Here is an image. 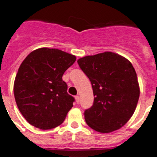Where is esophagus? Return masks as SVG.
<instances>
[{
    "instance_id": "34e87169",
    "label": "esophagus",
    "mask_w": 157,
    "mask_h": 157,
    "mask_svg": "<svg viewBox=\"0 0 157 157\" xmlns=\"http://www.w3.org/2000/svg\"><path fill=\"white\" fill-rule=\"evenodd\" d=\"M75 98H76V103L79 104V103H80V96H79V95H76V96L75 97Z\"/></svg>"
}]
</instances>
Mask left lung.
Listing matches in <instances>:
<instances>
[{"instance_id": "obj_1", "label": "left lung", "mask_w": 157, "mask_h": 157, "mask_svg": "<svg viewBox=\"0 0 157 157\" xmlns=\"http://www.w3.org/2000/svg\"><path fill=\"white\" fill-rule=\"evenodd\" d=\"M77 63L94 92V104L84 113L88 126L101 133L121 128L134 114L140 98L132 63L109 52L83 57Z\"/></svg>"}]
</instances>
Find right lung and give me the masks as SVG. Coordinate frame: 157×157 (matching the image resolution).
Masks as SVG:
<instances>
[{
  "instance_id": "obj_1",
  "label": "right lung",
  "mask_w": 157,
  "mask_h": 157,
  "mask_svg": "<svg viewBox=\"0 0 157 157\" xmlns=\"http://www.w3.org/2000/svg\"><path fill=\"white\" fill-rule=\"evenodd\" d=\"M76 56L59 49L39 48L28 55L15 77L17 105L34 127L50 130L63 123L75 98L62 76Z\"/></svg>"
}]
</instances>
